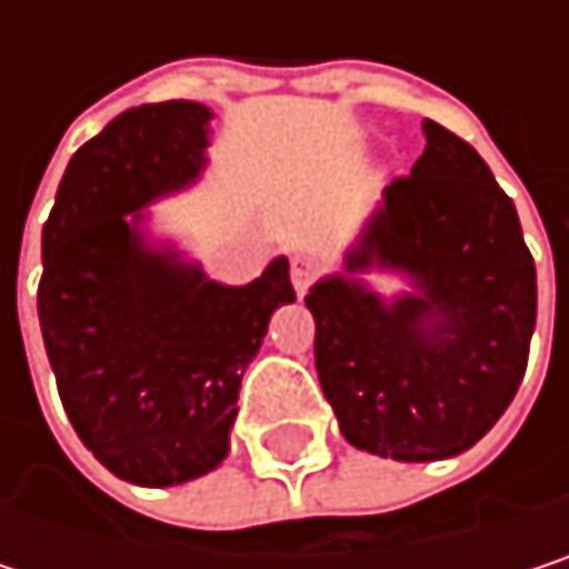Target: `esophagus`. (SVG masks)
<instances>
[{
	"label": "esophagus",
	"instance_id": "obj_1",
	"mask_svg": "<svg viewBox=\"0 0 569 569\" xmlns=\"http://www.w3.org/2000/svg\"><path fill=\"white\" fill-rule=\"evenodd\" d=\"M316 280H319V263H312V260H292V286H296L299 296L316 283Z\"/></svg>",
	"mask_w": 569,
	"mask_h": 569
}]
</instances>
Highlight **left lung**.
I'll list each match as a JSON object with an SVG mask.
<instances>
[{"instance_id": "1", "label": "left lung", "mask_w": 569, "mask_h": 569, "mask_svg": "<svg viewBox=\"0 0 569 569\" xmlns=\"http://www.w3.org/2000/svg\"><path fill=\"white\" fill-rule=\"evenodd\" d=\"M425 154L386 187L346 270L408 273L382 302L346 277L306 296L316 372L349 445L441 461L478 445L517 396L537 322V270L513 200L481 154L421 121Z\"/></svg>"}]
</instances>
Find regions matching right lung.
Wrapping results in <instances>:
<instances>
[{
    "label": "right lung",
    "mask_w": 569,
    "mask_h": 569,
    "mask_svg": "<svg viewBox=\"0 0 569 569\" xmlns=\"http://www.w3.org/2000/svg\"><path fill=\"white\" fill-rule=\"evenodd\" d=\"M210 111L141 104L81 144L42 230L39 322L64 415L121 481L171 488L213 471L247 362L277 306L292 302L286 257L260 280L220 286L151 250L138 213L203 171Z\"/></svg>",
    "instance_id": "1"
}]
</instances>
